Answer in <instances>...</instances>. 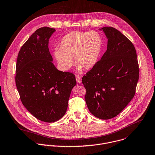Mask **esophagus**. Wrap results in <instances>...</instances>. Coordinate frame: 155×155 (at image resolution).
I'll return each mask as SVG.
<instances>
[{
	"instance_id": "obj_1",
	"label": "esophagus",
	"mask_w": 155,
	"mask_h": 155,
	"mask_svg": "<svg viewBox=\"0 0 155 155\" xmlns=\"http://www.w3.org/2000/svg\"><path fill=\"white\" fill-rule=\"evenodd\" d=\"M76 81L78 82V83H81L82 82V79H81V78L79 76H76Z\"/></svg>"
}]
</instances>
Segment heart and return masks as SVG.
I'll use <instances>...</instances> for the list:
<instances>
[{
	"label": "heart",
	"instance_id": "1",
	"mask_svg": "<svg viewBox=\"0 0 155 155\" xmlns=\"http://www.w3.org/2000/svg\"><path fill=\"white\" fill-rule=\"evenodd\" d=\"M103 48V39L95 31H75L65 35L61 41L60 48H56L53 54L59 68L68 70L74 64L81 71L89 70L97 63Z\"/></svg>",
	"mask_w": 155,
	"mask_h": 155
}]
</instances>
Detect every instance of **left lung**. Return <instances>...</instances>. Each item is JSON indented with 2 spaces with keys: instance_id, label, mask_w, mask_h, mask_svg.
<instances>
[{
  "instance_id": "left-lung-1",
  "label": "left lung",
  "mask_w": 155,
  "mask_h": 155,
  "mask_svg": "<svg viewBox=\"0 0 155 155\" xmlns=\"http://www.w3.org/2000/svg\"><path fill=\"white\" fill-rule=\"evenodd\" d=\"M103 29L108 39L102 58L82 79L90 112L107 120L118 115L134 98L139 65L133 43L112 27Z\"/></svg>"
}]
</instances>
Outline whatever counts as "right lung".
Returning a JSON list of instances; mask_svg holds the SVG:
<instances>
[{"label": "right lung", "mask_w": 155, "mask_h": 155, "mask_svg": "<svg viewBox=\"0 0 155 155\" xmlns=\"http://www.w3.org/2000/svg\"><path fill=\"white\" fill-rule=\"evenodd\" d=\"M54 29H38L18 52L15 84L27 110L37 119L48 123L59 120L65 114L75 75L59 71L52 63L48 48ZM39 39H37V36Z\"/></svg>", "instance_id": "right-lung-1"}]
</instances>
